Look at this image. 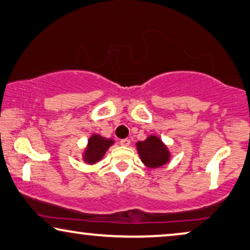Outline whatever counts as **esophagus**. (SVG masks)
Segmentation results:
<instances>
[{"label": "esophagus", "instance_id": "1", "mask_svg": "<svg viewBox=\"0 0 250 250\" xmlns=\"http://www.w3.org/2000/svg\"><path fill=\"white\" fill-rule=\"evenodd\" d=\"M120 144H121V146L128 147L129 145H130V139H128V138H125V139H122V140L120 141Z\"/></svg>", "mask_w": 250, "mask_h": 250}]
</instances>
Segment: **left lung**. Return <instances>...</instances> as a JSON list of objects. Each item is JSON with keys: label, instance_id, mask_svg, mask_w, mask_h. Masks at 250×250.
Listing matches in <instances>:
<instances>
[{"label": "left lung", "instance_id": "1", "mask_svg": "<svg viewBox=\"0 0 250 250\" xmlns=\"http://www.w3.org/2000/svg\"><path fill=\"white\" fill-rule=\"evenodd\" d=\"M141 162L149 168H158L169 162L170 152L157 136H149L146 140L136 144Z\"/></svg>", "mask_w": 250, "mask_h": 250}]
</instances>
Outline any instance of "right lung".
Returning a JSON list of instances; mask_svg holds the SVG:
<instances>
[{
	"label": "right lung",
	"mask_w": 250,
	"mask_h": 250,
	"mask_svg": "<svg viewBox=\"0 0 250 250\" xmlns=\"http://www.w3.org/2000/svg\"><path fill=\"white\" fill-rule=\"evenodd\" d=\"M114 141L112 139H106L100 135H92L87 141V147L85 149L83 159L85 163L93 164L98 163L105 155L107 149H109Z\"/></svg>",
	"instance_id": "add662e5"
}]
</instances>
